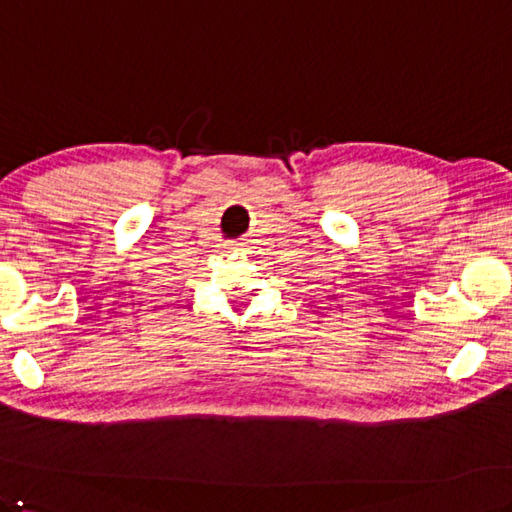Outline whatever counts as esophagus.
<instances>
[{
  "label": "esophagus",
  "instance_id": "obj_1",
  "mask_svg": "<svg viewBox=\"0 0 512 512\" xmlns=\"http://www.w3.org/2000/svg\"><path fill=\"white\" fill-rule=\"evenodd\" d=\"M225 253H231V251H238V248L242 246V242H225Z\"/></svg>",
  "mask_w": 512,
  "mask_h": 512
}]
</instances>
